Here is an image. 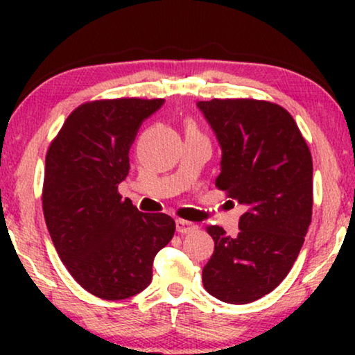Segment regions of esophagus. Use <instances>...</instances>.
<instances>
[{"label":"esophagus","instance_id":"34e87169","mask_svg":"<svg viewBox=\"0 0 355 355\" xmlns=\"http://www.w3.org/2000/svg\"><path fill=\"white\" fill-rule=\"evenodd\" d=\"M198 226L196 223L186 221V220H176V231L181 232V234H191V232H196Z\"/></svg>","mask_w":355,"mask_h":355}]
</instances>
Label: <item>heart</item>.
Returning a JSON list of instances; mask_svg holds the SVG:
<instances>
[{
  "instance_id": "obj_1",
  "label": "heart",
  "mask_w": 355,
  "mask_h": 355,
  "mask_svg": "<svg viewBox=\"0 0 355 355\" xmlns=\"http://www.w3.org/2000/svg\"><path fill=\"white\" fill-rule=\"evenodd\" d=\"M189 129H196V128H189Z\"/></svg>"
}]
</instances>
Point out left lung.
I'll use <instances>...</instances> for the list:
<instances>
[{"label":"left lung","instance_id":"1","mask_svg":"<svg viewBox=\"0 0 355 355\" xmlns=\"http://www.w3.org/2000/svg\"><path fill=\"white\" fill-rule=\"evenodd\" d=\"M221 147L216 187L245 208L239 234L207 226L215 252L205 289L227 304H249L288 276L312 221V155L288 111L249 98L198 101Z\"/></svg>","mask_w":355,"mask_h":355}]
</instances>
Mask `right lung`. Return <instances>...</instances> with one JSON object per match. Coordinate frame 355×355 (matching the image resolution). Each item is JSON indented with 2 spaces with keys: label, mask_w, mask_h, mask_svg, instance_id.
Returning <instances> with one entry per match:
<instances>
[{
  "label": "right lung",
  "mask_w": 355,
  "mask_h": 355,
  "mask_svg": "<svg viewBox=\"0 0 355 355\" xmlns=\"http://www.w3.org/2000/svg\"><path fill=\"white\" fill-rule=\"evenodd\" d=\"M164 100L118 98L80 105L48 148L43 215L55 249L77 283L106 300L142 293L155 255L176 223L142 213L118 192L140 125Z\"/></svg>",
  "instance_id": "add662e5"
}]
</instances>
